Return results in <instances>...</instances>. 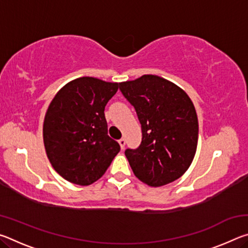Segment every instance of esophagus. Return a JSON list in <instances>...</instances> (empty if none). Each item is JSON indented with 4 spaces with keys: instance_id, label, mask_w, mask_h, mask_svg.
<instances>
[{
    "instance_id": "1",
    "label": "esophagus",
    "mask_w": 248,
    "mask_h": 248,
    "mask_svg": "<svg viewBox=\"0 0 248 248\" xmlns=\"http://www.w3.org/2000/svg\"><path fill=\"white\" fill-rule=\"evenodd\" d=\"M118 143H119V145H120L121 150H124V145H125V140H124V139H120V140L118 141Z\"/></svg>"
}]
</instances>
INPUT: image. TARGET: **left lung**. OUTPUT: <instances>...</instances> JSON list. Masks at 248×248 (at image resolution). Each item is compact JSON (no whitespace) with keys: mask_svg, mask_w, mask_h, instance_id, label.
Listing matches in <instances>:
<instances>
[{"mask_svg":"<svg viewBox=\"0 0 248 248\" xmlns=\"http://www.w3.org/2000/svg\"><path fill=\"white\" fill-rule=\"evenodd\" d=\"M119 87L142 129L139 148L124 152L133 174L152 187L178 179L189 169L198 144V117L190 97L173 82L152 74L121 82Z\"/></svg>","mask_w":248,"mask_h":248,"instance_id":"8db88e82","label":"left lung"}]
</instances>
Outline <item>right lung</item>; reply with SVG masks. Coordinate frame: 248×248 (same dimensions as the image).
<instances>
[{
	"instance_id": "right-lung-1",
	"label": "right lung",
	"mask_w": 248,
	"mask_h": 248,
	"mask_svg": "<svg viewBox=\"0 0 248 248\" xmlns=\"http://www.w3.org/2000/svg\"><path fill=\"white\" fill-rule=\"evenodd\" d=\"M119 83L83 77L66 83L50 103L44 120V144L54 170L65 180H98L120 151L107 134L105 106Z\"/></svg>"
}]
</instances>
